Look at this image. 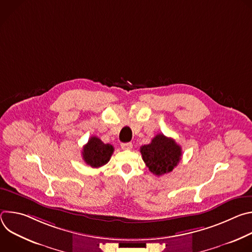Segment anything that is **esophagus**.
Segmentation results:
<instances>
[{
	"mask_svg": "<svg viewBox=\"0 0 252 252\" xmlns=\"http://www.w3.org/2000/svg\"><path fill=\"white\" fill-rule=\"evenodd\" d=\"M121 148H122L123 150H131V149H132V143H131V142H125V143H122Z\"/></svg>",
	"mask_w": 252,
	"mask_h": 252,
	"instance_id": "1",
	"label": "esophagus"
}]
</instances>
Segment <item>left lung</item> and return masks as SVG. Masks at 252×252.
<instances>
[{
	"instance_id": "left-lung-1",
	"label": "left lung",
	"mask_w": 252,
	"mask_h": 252,
	"mask_svg": "<svg viewBox=\"0 0 252 252\" xmlns=\"http://www.w3.org/2000/svg\"><path fill=\"white\" fill-rule=\"evenodd\" d=\"M140 154L150 171L158 176L172 171L182 159V148L162 133L157 134L149 145L140 147Z\"/></svg>"
}]
</instances>
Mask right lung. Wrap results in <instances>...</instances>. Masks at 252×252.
Segmentation results:
<instances>
[{
    "instance_id": "obj_1",
    "label": "right lung",
    "mask_w": 252,
    "mask_h": 252,
    "mask_svg": "<svg viewBox=\"0 0 252 252\" xmlns=\"http://www.w3.org/2000/svg\"><path fill=\"white\" fill-rule=\"evenodd\" d=\"M114 153V147L110 143H103L98 137L92 136L83 148V158L85 162L94 168L109 162Z\"/></svg>"
}]
</instances>
